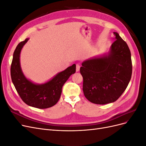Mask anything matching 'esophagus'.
<instances>
[{
	"mask_svg": "<svg viewBox=\"0 0 146 146\" xmlns=\"http://www.w3.org/2000/svg\"><path fill=\"white\" fill-rule=\"evenodd\" d=\"M80 66L79 64H76V72H78L80 70Z\"/></svg>",
	"mask_w": 146,
	"mask_h": 146,
	"instance_id": "1",
	"label": "esophagus"
}]
</instances>
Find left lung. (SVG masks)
<instances>
[{
	"mask_svg": "<svg viewBox=\"0 0 146 146\" xmlns=\"http://www.w3.org/2000/svg\"><path fill=\"white\" fill-rule=\"evenodd\" d=\"M107 54L85 60L80 73L83 91L91 102L104 105L117 100L127 88L132 74L131 53L117 32Z\"/></svg>",
	"mask_w": 146,
	"mask_h": 146,
	"instance_id": "left-lung-1",
	"label": "left lung"
}]
</instances>
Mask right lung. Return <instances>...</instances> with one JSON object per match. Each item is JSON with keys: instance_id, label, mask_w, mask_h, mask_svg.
Listing matches in <instances>:
<instances>
[{"instance_id": "add662e5", "label": "right lung", "mask_w": 146, "mask_h": 146, "mask_svg": "<svg viewBox=\"0 0 146 146\" xmlns=\"http://www.w3.org/2000/svg\"><path fill=\"white\" fill-rule=\"evenodd\" d=\"M29 39L26 38L25 41L21 42L13 54L11 66L12 82L17 93L26 104L40 109L50 108L58 102L63 86L69 77L76 72V65L74 64L69 66L45 83L38 84L33 82L25 76L20 63L22 48Z\"/></svg>"}]
</instances>
